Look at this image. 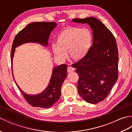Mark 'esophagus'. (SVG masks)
Masks as SVG:
<instances>
[{"instance_id": "obj_1", "label": "esophagus", "mask_w": 132, "mask_h": 132, "mask_svg": "<svg viewBox=\"0 0 132 132\" xmlns=\"http://www.w3.org/2000/svg\"><path fill=\"white\" fill-rule=\"evenodd\" d=\"M75 68H72V67L70 66V67H69V68H68V71L69 72H72V71H75Z\"/></svg>"}]
</instances>
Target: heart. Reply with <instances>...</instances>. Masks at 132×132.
I'll return each instance as SVG.
<instances>
[{
    "mask_svg": "<svg viewBox=\"0 0 132 132\" xmlns=\"http://www.w3.org/2000/svg\"><path fill=\"white\" fill-rule=\"evenodd\" d=\"M93 42V35L88 28L78 27H66L57 37V45L52 49L55 57L64 60L68 57L66 52L74 60L85 57L90 50Z\"/></svg>",
    "mask_w": 132,
    "mask_h": 132,
    "instance_id": "1",
    "label": "heart"
}]
</instances>
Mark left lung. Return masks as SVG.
<instances>
[{"label":"left lung","instance_id":"left-lung-1","mask_svg":"<svg viewBox=\"0 0 132 132\" xmlns=\"http://www.w3.org/2000/svg\"><path fill=\"white\" fill-rule=\"evenodd\" d=\"M72 21L89 25L93 44L85 57L72 64L79 75L78 91L84 100L96 104L104 100L119 77V54L116 39L110 30L93 17Z\"/></svg>","mask_w":132,"mask_h":132}]
</instances>
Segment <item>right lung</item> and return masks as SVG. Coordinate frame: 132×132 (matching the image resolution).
I'll use <instances>...</instances> for the list:
<instances>
[{
	"label": "right lung",
	"mask_w": 132,
	"mask_h": 132,
	"mask_svg": "<svg viewBox=\"0 0 132 132\" xmlns=\"http://www.w3.org/2000/svg\"><path fill=\"white\" fill-rule=\"evenodd\" d=\"M55 22H35L30 23L20 30L15 37L11 52V61L12 64V58L15 47L24 43H40L47 45L49 35L57 26ZM67 65L66 64L55 67L53 69L52 77L49 86L41 94L36 95H27L16 85L23 94L28 103L36 107L48 108L54 105L61 95V87L67 76ZM14 79V78H13Z\"/></svg>",
	"instance_id": "1"
}]
</instances>
